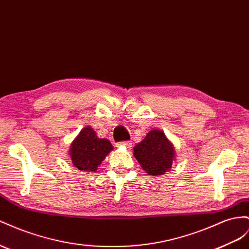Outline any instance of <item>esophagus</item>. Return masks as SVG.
<instances>
[{"instance_id": "34e87169", "label": "esophagus", "mask_w": 249, "mask_h": 249, "mask_svg": "<svg viewBox=\"0 0 249 249\" xmlns=\"http://www.w3.org/2000/svg\"><path fill=\"white\" fill-rule=\"evenodd\" d=\"M117 146H124L126 149H130L132 146V142L131 141H123V142H118Z\"/></svg>"}]
</instances>
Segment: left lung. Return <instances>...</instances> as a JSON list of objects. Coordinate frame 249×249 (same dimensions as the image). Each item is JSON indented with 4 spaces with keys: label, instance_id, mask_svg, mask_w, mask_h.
Returning <instances> with one entry per match:
<instances>
[{
    "label": "left lung",
    "instance_id": "1",
    "mask_svg": "<svg viewBox=\"0 0 249 249\" xmlns=\"http://www.w3.org/2000/svg\"><path fill=\"white\" fill-rule=\"evenodd\" d=\"M176 151L165 134L153 129L142 141L134 146V157L143 171L151 176H160L169 172L175 161Z\"/></svg>",
    "mask_w": 249,
    "mask_h": 249
}]
</instances>
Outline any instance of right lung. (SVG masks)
<instances>
[{"label": "right lung", "instance_id": "right-lung-1", "mask_svg": "<svg viewBox=\"0 0 249 249\" xmlns=\"http://www.w3.org/2000/svg\"><path fill=\"white\" fill-rule=\"evenodd\" d=\"M112 150L113 145L108 139L98 138L93 127L87 125L72 141L69 156L78 170L95 172Z\"/></svg>", "mask_w": 249, "mask_h": 249}]
</instances>
